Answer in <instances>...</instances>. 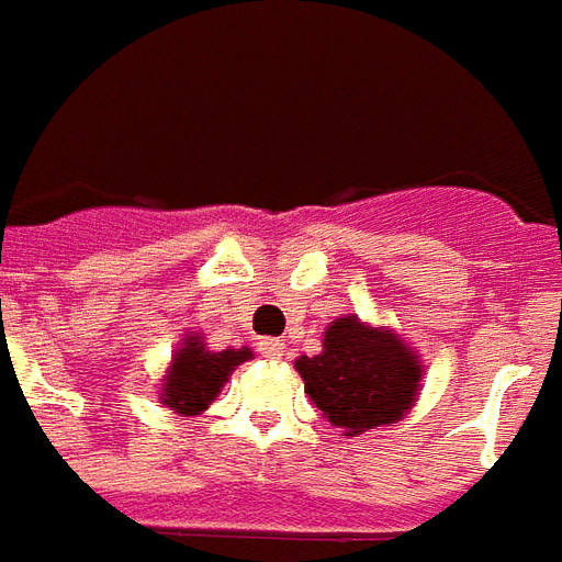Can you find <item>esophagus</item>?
<instances>
[{"instance_id": "34e87169", "label": "esophagus", "mask_w": 562, "mask_h": 562, "mask_svg": "<svg viewBox=\"0 0 562 562\" xmlns=\"http://www.w3.org/2000/svg\"><path fill=\"white\" fill-rule=\"evenodd\" d=\"M258 350H261V356H267V359H281V356H284V341H281V338H261V341H258Z\"/></svg>"}]
</instances>
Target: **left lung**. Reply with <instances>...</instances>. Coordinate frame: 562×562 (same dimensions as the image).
I'll list each match as a JSON object with an SVG mask.
<instances>
[{
	"label": "left lung",
	"mask_w": 562,
	"mask_h": 562,
	"mask_svg": "<svg viewBox=\"0 0 562 562\" xmlns=\"http://www.w3.org/2000/svg\"><path fill=\"white\" fill-rule=\"evenodd\" d=\"M295 370L330 425L345 437L405 419L425 375L419 353L391 327L341 315L324 330L322 353L299 356Z\"/></svg>",
	"instance_id": "obj_1"
}]
</instances>
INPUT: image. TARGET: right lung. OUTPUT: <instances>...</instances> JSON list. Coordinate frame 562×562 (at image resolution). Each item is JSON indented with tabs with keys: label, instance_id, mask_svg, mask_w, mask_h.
I'll return each instance as SVG.
<instances>
[{
	"label": "right lung",
	"instance_id": "add662e5",
	"mask_svg": "<svg viewBox=\"0 0 562 562\" xmlns=\"http://www.w3.org/2000/svg\"><path fill=\"white\" fill-rule=\"evenodd\" d=\"M252 347H229V350H209L203 333L192 330L180 338L178 350L171 353L157 398L171 414L198 416L203 414L215 396L224 391L229 375L238 364L252 359Z\"/></svg>",
	"mask_w": 562,
	"mask_h": 562
}]
</instances>
